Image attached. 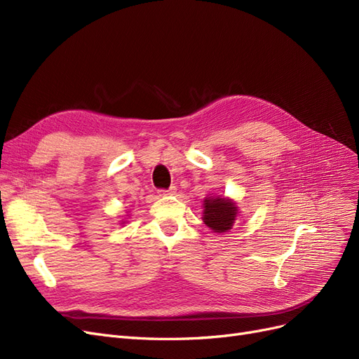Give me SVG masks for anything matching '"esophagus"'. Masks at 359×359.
Wrapping results in <instances>:
<instances>
[{"label": "esophagus", "instance_id": "esophagus-1", "mask_svg": "<svg viewBox=\"0 0 359 359\" xmlns=\"http://www.w3.org/2000/svg\"><path fill=\"white\" fill-rule=\"evenodd\" d=\"M177 193V187L172 186L169 190H158V194L160 196H172V194Z\"/></svg>", "mask_w": 359, "mask_h": 359}]
</instances>
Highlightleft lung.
Instances as JSON below:
<instances>
[{"instance_id":"left-lung-1","label":"left lung","mask_w":359,"mask_h":359,"mask_svg":"<svg viewBox=\"0 0 359 359\" xmlns=\"http://www.w3.org/2000/svg\"><path fill=\"white\" fill-rule=\"evenodd\" d=\"M238 215H240L238 205L229 198L220 196V194L219 196L208 194L203 199L202 220L215 233L229 232L235 224Z\"/></svg>"}]
</instances>
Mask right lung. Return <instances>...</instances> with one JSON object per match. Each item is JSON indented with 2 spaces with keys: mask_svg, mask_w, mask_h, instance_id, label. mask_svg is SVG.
I'll return each instance as SVG.
<instances>
[{
  "mask_svg": "<svg viewBox=\"0 0 359 359\" xmlns=\"http://www.w3.org/2000/svg\"><path fill=\"white\" fill-rule=\"evenodd\" d=\"M123 223H126V222H124V220H121V224H123Z\"/></svg>",
  "mask_w": 359,
  "mask_h": 359,
  "instance_id": "obj_1",
  "label": "right lung"
}]
</instances>
